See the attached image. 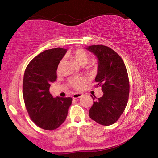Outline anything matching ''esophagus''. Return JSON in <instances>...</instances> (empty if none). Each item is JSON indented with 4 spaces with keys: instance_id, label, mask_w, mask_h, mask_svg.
Segmentation results:
<instances>
[{
    "instance_id": "obj_1",
    "label": "esophagus",
    "mask_w": 158,
    "mask_h": 158,
    "mask_svg": "<svg viewBox=\"0 0 158 158\" xmlns=\"http://www.w3.org/2000/svg\"><path fill=\"white\" fill-rule=\"evenodd\" d=\"M81 96H82V95L81 94V93H74V94H73V98L74 99H77V98H81Z\"/></svg>"
}]
</instances>
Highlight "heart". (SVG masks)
Here are the masks:
<instances>
[{"mask_svg": "<svg viewBox=\"0 0 158 158\" xmlns=\"http://www.w3.org/2000/svg\"><path fill=\"white\" fill-rule=\"evenodd\" d=\"M71 57L76 61V62L81 66H84L89 62L90 57L88 53L84 49H77L71 53ZM63 64V60H61L58 63L57 71L59 73L60 71L61 67ZM85 84V79L82 77H74L69 80V84L73 89L76 90H81Z\"/></svg>", "mask_w": 158, "mask_h": 158, "instance_id": "b5f03b06", "label": "heart"}]
</instances>
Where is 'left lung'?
Wrapping results in <instances>:
<instances>
[{
	"label": "left lung",
	"instance_id": "obj_1",
	"mask_svg": "<svg viewBox=\"0 0 158 158\" xmlns=\"http://www.w3.org/2000/svg\"><path fill=\"white\" fill-rule=\"evenodd\" d=\"M86 49L98 59L95 86H100L104 93L102 97L93 102L89 116L99 124L111 125L118 120L127 104L130 82L126 67L121 57L111 48L92 45ZM91 97L93 100L96 98Z\"/></svg>",
	"mask_w": 158,
	"mask_h": 158
}]
</instances>
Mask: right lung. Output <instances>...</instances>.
Wrapping results in <instances>:
<instances>
[{"label":"right lung","instance_id":"add662e5","mask_svg":"<svg viewBox=\"0 0 158 158\" xmlns=\"http://www.w3.org/2000/svg\"><path fill=\"white\" fill-rule=\"evenodd\" d=\"M67 49L58 47L45 50L32 59L26 68L23 96L29 116L37 126L47 130L57 129L63 123L73 99L53 98L51 83L57 79L58 63Z\"/></svg>","mask_w":158,"mask_h":158}]
</instances>
